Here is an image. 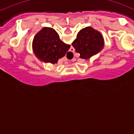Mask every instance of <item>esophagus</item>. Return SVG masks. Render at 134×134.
<instances>
[{
	"label": "esophagus",
	"instance_id": "obj_1",
	"mask_svg": "<svg viewBox=\"0 0 134 134\" xmlns=\"http://www.w3.org/2000/svg\"><path fill=\"white\" fill-rule=\"evenodd\" d=\"M74 48H70V54H72V53H73L74 52Z\"/></svg>",
	"mask_w": 134,
	"mask_h": 134
}]
</instances>
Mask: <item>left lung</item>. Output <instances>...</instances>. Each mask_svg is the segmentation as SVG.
Listing matches in <instances>:
<instances>
[{"label": "left lung", "mask_w": 134, "mask_h": 134, "mask_svg": "<svg viewBox=\"0 0 134 134\" xmlns=\"http://www.w3.org/2000/svg\"><path fill=\"white\" fill-rule=\"evenodd\" d=\"M72 45L76 52L80 54V58L87 60L103 49L104 40L100 32L86 27L79 32Z\"/></svg>", "instance_id": "left-lung-1"}]
</instances>
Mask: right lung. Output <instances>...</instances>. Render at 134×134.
<instances>
[{"mask_svg": "<svg viewBox=\"0 0 134 134\" xmlns=\"http://www.w3.org/2000/svg\"><path fill=\"white\" fill-rule=\"evenodd\" d=\"M70 46L64 43L56 31L50 27H44L39 31L33 41L35 55L45 62L55 64L66 55Z\"/></svg>", "mask_w": 134, "mask_h": 134, "instance_id": "add662e5", "label": "right lung"}]
</instances>
